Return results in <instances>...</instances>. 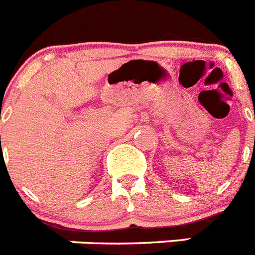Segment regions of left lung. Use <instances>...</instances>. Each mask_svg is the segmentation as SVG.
Segmentation results:
<instances>
[{
  "mask_svg": "<svg viewBox=\"0 0 255 255\" xmlns=\"http://www.w3.org/2000/svg\"><path fill=\"white\" fill-rule=\"evenodd\" d=\"M254 119H255V110H254ZM254 144H255V136H254Z\"/></svg>",
  "mask_w": 255,
  "mask_h": 255,
  "instance_id": "left-lung-1",
  "label": "left lung"
}]
</instances>
